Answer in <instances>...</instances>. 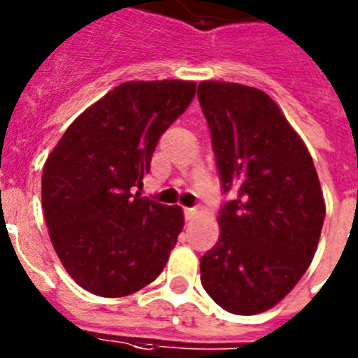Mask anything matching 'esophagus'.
Returning a JSON list of instances; mask_svg holds the SVG:
<instances>
[{
	"mask_svg": "<svg viewBox=\"0 0 358 358\" xmlns=\"http://www.w3.org/2000/svg\"><path fill=\"white\" fill-rule=\"evenodd\" d=\"M197 215H199L197 208H186V210H185L186 220H194V218L197 217Z\"/></svg>",
	"mask_w": 358,
	"mask_h": 358,
	"instance_id": "34e87169",
	"label": "esophagus"
}]
</instances>
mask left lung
<instances>
[{
  "mask_svg": "<svg viewBox=\"0 0 358 358\" xmlns=\"http://www.w3.org/2000/svg\"><path fill=\"white\" fill-rule=\"evenodd\" d=\"M199 103L211 132L224 192L220 236L201 258V281L231 314L273 308L306 273L324 222L308 148L264 91L204 80Z\"/></svg>",
  "mask_w": 358,
  "mask_h": 358,
  "instance_id": "left-lung-1",
  "label": "left lung"
}]
</instances>
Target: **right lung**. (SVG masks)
Wrapping results in <instances>:
<instances>
[{
    "label": "right lung",
    "mask_w": 358,
    "mask_h": 358,
    "mask_svg": "<svg viewBox=\"0 0 358 358\" xmlns=\"http://www.w3.org/2000/svg\"><path fill=\"white\" fill-rule=\"evenodd\" d=\"M195 82L131 80L66 129L43 169V211L57 256L82 289L123 297L156 280L185 226L179 206L138 192L161 134Z\"/></svg>",
    "instance_id": "right-lung-1"
}]
</instances>
